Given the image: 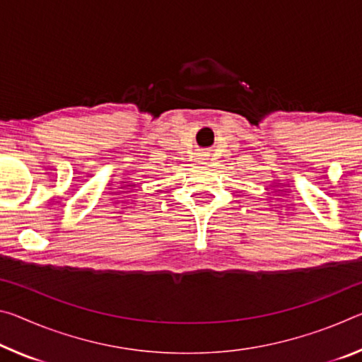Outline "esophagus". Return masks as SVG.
I'll return each instance as SVG.
<instances>
[{
	"label": "esophagus",
	"instance_id": "esophagus-1",
	"mask_svg": "<svg viewBox=\"0 0 362 362\" xmlns=\"http://www.w3.org/2000/svg\"><path fill=\"white\" fill-rule=\"evenodd\" d=\"M198 159H202V160H203V163H204V160H206V159H208V158H206V154H199V158H198Z\"/></svg>",
	"mask_w": 362,
	"mask_h": 362
}]
</instances>
